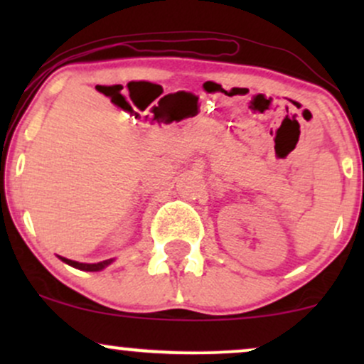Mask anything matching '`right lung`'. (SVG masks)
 Here are the masks:
<instances>
[{
	"mask_svg": "<svg viewBox=\"0 0 364 364\" xmlns=\"http://www.w3.org/2000/svg\"><path fill=\"white\" fill-rule=\"evenodd\" d=\"M61 260L65 263H68V265L75 267V269L87 270V272H97V270H102L104 267L109 265V263H111V260H104V262H99V263H78V262L68 260V258H61Z\"/></svg>",
	"mask_w": 364,
	"mask_h": 364,
	"instance_id": "right-lung-1",
	"label": "right lung"
}]
</instances>
